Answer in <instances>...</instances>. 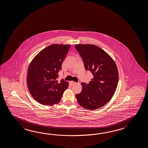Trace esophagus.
<instances>
[{"instance_id": "obj_1", "label": "esophagus", "mask_w": 148, "mask_h": 148, "mask_svg": "<svg viewBox=\"0 0 148 148\" xmlns=\"http://www.w3.org/2000/svg\"><path fill=\"white\" fill-rule=\"evenodd\" d=\"M70 84L71 85H75L76 84V82H73V81H71V82H70Z\"/></svg>"}]
</instances>
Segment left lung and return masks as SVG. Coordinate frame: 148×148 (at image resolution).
Masks as SVG:
<instances>
[{"label": "left lung", "mask_w": 148, "mask_h": 148, "mask_svg": "<svg viewBox=\"0 0 148 148\" xmlns=\"http://www.w3.org/2000/svg\"><path fill=\"white\" fill-rule=\"evenodd\" d=\"M75 47L85 69L94 76L89 84H81L82 90L76 94L77 100L85 109H99L106 104L115 93L119 79L117 65L110 55L96 45L78 44Z\"/></svg>", "instance_id": "1"}]
</instances>
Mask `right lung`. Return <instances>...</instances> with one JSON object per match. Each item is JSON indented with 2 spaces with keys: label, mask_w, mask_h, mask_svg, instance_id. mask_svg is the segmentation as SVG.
<instances>
[{
  "label": "right lung",
  "mask_w": 148,
  "mask_h": 148,
  "mask_svg": "<svg viewBox=\"0 0 148 148\" xmlns=\"http://www.w3.org/2000/svg\"><path fill=\"white\" fill-rule=\"evenodd\" d=\"M70 45L52 44L34 57L28 68L27 85L32 96L45 106L59 103L69 83L57 80Z\"/></svg>",
  "instance_id": "1"
}]
</instances>
